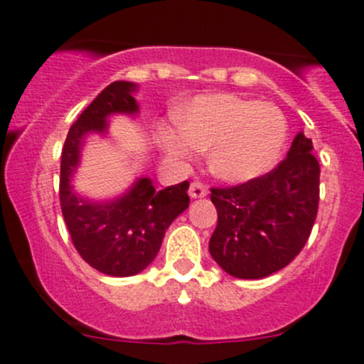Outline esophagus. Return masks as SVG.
Returning a JSON list of instances; mask_svg holds the SVG:
<instances>
[{"mask_svg":"<svg viewBox=\"0 0 364 364\" xmlns=\"http://www.w3.org/2000/svg\"><path fill=\"white\" fill-rule=\"evenodd\" d=\"M207 194H208V189L203 182H200V181L191 182V186H189V196L191 198H205Z\"/></svg>","mask_w":364,"mask_h":364,"instance_id":"1","label":"esophagus"}]
</instances>
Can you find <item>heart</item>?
<instances>
[{"instance_id": "obj_1", "label": "heart", "mask_w": 364, "mask_h": 364, "mask_svg": "<svg viewBox=\"0 0 364 364\" xmlns=\"http://www.w3.org/2000/svg\"><path fill=\"white\" fill-rule=\"evenodd\" d=\"M181 125L161 131L164 149L178 157L210 150L212 173L228 182L251 181L271 170L289 134L278 107L235 95L198 97Z\"/></svg>"}]
</instances>
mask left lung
I'll list each match as a JSON object with an SVG mask.
<instances>
[{
  "label": "left lung",
  "instance_id": "1",
  "mask_svg": "<svg viewBox=\"0 0 364 364\" xmlns=\"http://www.w3.org/2000/svg\"><path fill=\"white\" fill-rule=\"evenodd\" d=\"M311 152V139L299 132L274 170L239 186L210 189L218 226L208 250L230 276L265 278L301 253L320 198V166Z\"/></svg>",
  "mask_w": 364,
  "mask_h": 364
}]
</instances>
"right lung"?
<instances>
[{
    "label": "right lung",
    "instance_id": "add662e5",
    "mask_svg": "<svg viewBox=\"0 0 364 364\" xmlns=\"http://www.w3.org/2000/svg\"><path fill=\"white\" fill-rule=\"evenodd\" d=\"M136 85L114 81L104 88L72 124L61 150L60 207L74 247L86 264L109 276H134L159 253L164 233L189 207L183 181L157 191L150 178L109 203H93L72 193L70 175L77 166L82 138L90 131H106L111 113H136Z\"/></svg>",
    "mask_w": 364,
    "mask_h": 364
}]
</instances>
